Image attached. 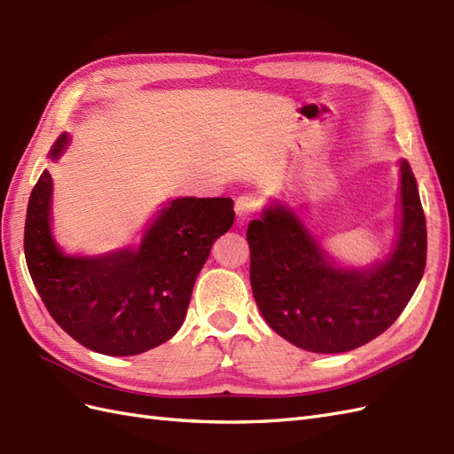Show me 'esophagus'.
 <instances>
[{
    "label": "esophagus",
    "instance_id": "1",
    "mask_svg": "<svg viewBox=\"0 0 454 454\" xmlns=\"http://www.w3.org/2000/svg\"><path fill=\"white\" fill-rule=\"evenodd\" d=\"M259 210V199L255 195H242L237 199L235 212H237V222L240 225L248 223L252 217H255Z\"/></svg>",
    "mask_w": 454,
    "mask_h": 454
}]
</instances>
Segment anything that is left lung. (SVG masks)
Listing matches in <instances>:
<instances>
[{
    "instance_id": "8db88e82",
    "label": "left lung",
    "mask_w": 454,
    "mask_h": 454,
    "mask_svg": "<svg viewBox=\"0 0 454 454\" xmlns=\"http://www.w3.org/2000/svg\"><path fill=\"white\" fill-rule=\"evenodd\" d=\"M402 235L392 257L369 270L327 263L297 215L282 206L254 219L250 282L265 322L292 345L318 354L348 352L397 320L426 267V217L415 174L402 160Z\"/></svg>"
}]
</instances>
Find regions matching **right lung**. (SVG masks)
Returning <instances> with one entry per match:
<instances>
[{
	"mask_svg": "<svg viewBox=\"0 0 454 454\" xmlns=\"http://www.w3.org/2000/svg\"><path fill=\"white\" fill-rule=\"evenodd\" d=\"M66 144L67 136H59L51 159ZM51 193V174L43 170L26 212L24 254L52 320L79 345L107 356L142 354L174 337L212 244L235 222L232 200H172L138 250L87 259L66 257L54 244Z\"/></svg>",
	"mask_w": 454,
	"mask_h": 454,
	"instance_id": "1",
	"label": "right lung"
}]
</instances>
